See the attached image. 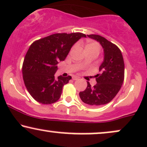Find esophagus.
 Listing matches in <instances>:
<instances>
[{
	"label": "esophagus",
	"mask_w": 147,
	"mask_h": 147,
	"mask_svg": "<svg viewBox=\"0 0 147 147\" xmlns=\"http://www.w3.org/2000/svg\"><path fill=\"white\" fill-rule=\"evenodd\" d=\"M79 78H80V77H77V76H73V77H72V80H79Z\"/></svg>",
	"instance_id": "esophagus-1"
}]
</instances>
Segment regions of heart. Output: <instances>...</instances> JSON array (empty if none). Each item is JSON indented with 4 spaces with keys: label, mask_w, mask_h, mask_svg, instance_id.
<instances>
[{
    "label": "heart",
    "mask_w": 147,
    "mask_h": 147,
    "mask_svg": "<svg viewBox=\"0 0 147 147\" xmlns=\"http://www.w3.org/2000/svg\"><path fill=\"white\" fill-rule=\"evenodd\" d=\"M100 49V46L96 42H87L85 45V50H93Z\"/></svg>",
    "instance_id": "1"
}]
</instances>
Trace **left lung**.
<instances>
[{
    "instance_id": "1",
    "label": "left lung",
    "mask_w": 147,
    "mask_h": 147,
    "mask_svg": "<svg viewBox=\"0 0 147 147\" xmlns=\"http://www.w3.org/2000/svg\"><path fill=\"white\" fill-rule=\"evenodd\" d=\"M102 46L104 59L99 67L100 73L96 75L97 84L93 87L87 82V87L80 92V97L87 105L98 107L107 104L116 96L123 84L124 61L121 51L117 46L98 35H87Z\"/></svg>"
}]
</instances>
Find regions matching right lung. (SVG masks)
<instances>
[{
    "mask_svg": "<svg viewBox=\"0 0 147 147\" xmlns=\"http://www.w3.org/2000/svg\"><path fill=\"white\" fill-rule=\"evenodd\" d=\"M82 38H86V35L56 33L30 45L24 58L22 74L25 86L35 100L49 105L60 98L63 86L72 77L59 76L56 79V65L65 60L72 47Z\"/></svg>",
    "mask_w": 147,
    "mask_h": 147,
    "instance_id": "1",
    "label": "right lung"
}]
</instances>
